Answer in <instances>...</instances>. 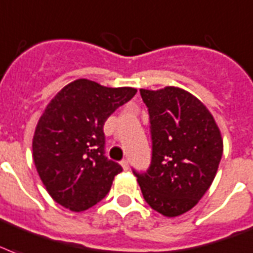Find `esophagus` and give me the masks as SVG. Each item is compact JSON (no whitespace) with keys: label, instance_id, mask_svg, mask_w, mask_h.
Segmentation results:
<instances>
[{"label":"esophagus","instance_id":"esophagus-1","mask_svg":"<svg viewBox=\"0 0 253 253\" xmlns=\"http://www.w3.org/2000/svg\"><path fill=\"white\" fill-rule=\"evenodd\" d=\"M121 165H122V167L125 171H127V169H130V166H128V161H127V159H123V161L121 162Z\"/></svg>","mask_w":253,"mask_h":253}]
</instances>
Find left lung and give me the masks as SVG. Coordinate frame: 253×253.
I'll return each instance as SVG.
<instances>
[{"label":"left lung","mask_w":253,"mask_h":253,"mask_svg":"<svg viewBox=\"0 0 253 253\" xmlns=\"http://www.w3.org/2000/svg\"><path fill=\"white\" fill-rule=\"evenodd\" d=\"M150 115L151 165L134 175L152 210L175 217L195 207L215 179L223 139L212 114L186 90L140 88Z\"/></svg>","instance_id":"obj_1"}]
</instances>
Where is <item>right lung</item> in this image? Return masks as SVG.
<instances>
[{
	"instance_id": "obj_1",
	"label": "right lung",
	"mask_w": 253,
	"mask_h": 253,
	"mask_svg": "<svg viewBox=\"0 0 253 253\" xmlns=\"http://www.w3.org/2000/svg\"><path fill=\"white\" fill-rule=\"evenodd\" d=\"M135 94L132 87L77 80L46 106L33 136V159L58 204L81 212L107 195L122 167L105 157L103 125Z\"/></svg>"
}]
</instances>
